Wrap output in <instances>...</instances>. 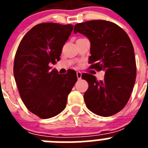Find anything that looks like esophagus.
<instances>
[{"label":"esophagus","mask_w":148,"mask_h":148,"mask_svg":"<svg viewBox=\"0 0 148 148\" xmlns=\"http://www.w3.org/2000/svg\"><path fill=\"white\" fill-rule=\"evenodd\" d=\"M76 75H77V78H78V79H81V78H82V73H81L80 71L77 72Z\"/></svg>","instance_id":"34e87169"}]
</instances>
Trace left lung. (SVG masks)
Segmentation results:
<instances>
[{"mask_svg":"<svg viewBox=\"0 0 148 148\" xmlns=\"http://www.w3.org/2000/svg\"><path fill=\"white\" fill-rule=\"evenodd\" d=\"M76 32L90 40V68L105 71L103 81L88 73L82 75L89 84L84 95L86 106L98 116H113L125 108L136 82V64L131 40L119 26L103 20L78 23L74 27Z\"/></svg>","mask_w":148,"mask_h":148,"instance_id":"1","label":"left lung"}]
</instances>
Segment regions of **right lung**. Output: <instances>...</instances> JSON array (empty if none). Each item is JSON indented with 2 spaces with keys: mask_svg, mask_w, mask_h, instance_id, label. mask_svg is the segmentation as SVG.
<instances>
[{
  "mask_svg": "<svg viewBox=\"0 0 148 148\" xmlns=\"http://www.w3.org/2000/svg\"><path fill=\"white\" fill-rule=\"evenodd\" d=\"M73 29L71 24L39 23L23 36L15 53L13 72L20 96L27 109L40 119L52 118L64 110L77 82L74 70L61 75L49 66L60 60Z\"/></svg>",
  "mask_w": 148,
  "mask_h": 148,
  "instance_id": "1",
  "label": "right lung"
}]
</instances>
